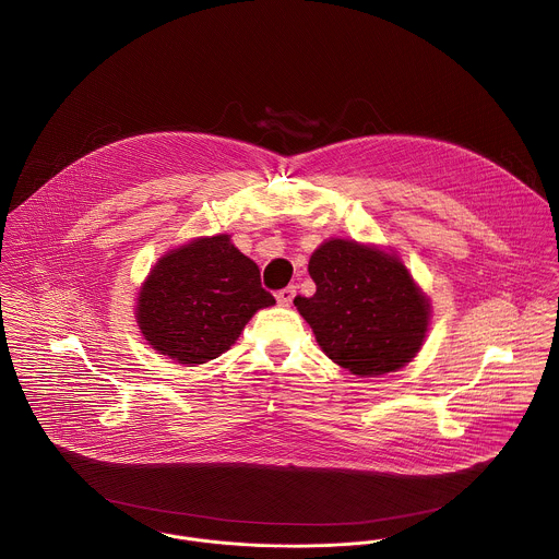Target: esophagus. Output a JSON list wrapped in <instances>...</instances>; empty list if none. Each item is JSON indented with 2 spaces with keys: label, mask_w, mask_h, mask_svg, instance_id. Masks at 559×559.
<instances>
[{
  "label": "esophagus",
  "mask_w": 559,
  "mask_h": 559,
  "mask_svg": "<svg viewBox=\"0 0 559 559\" xmlns=\"http://www.w3.org/2000/svg\"><path fill=\"white\" fill-rule=\"evenodd\" d=\"M295 295H297V288H295V286H286V288H282V290L277 293V304L284 306V308H288V306L293 304Z\"/></svg>",
  "instance_id": "obj_1"
}]
</instances>
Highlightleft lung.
I'll return each instance as SVG.
<instances>
[{"mask_svg": "<svg viewBox=\"0 0 559 559\" xmlns=\"http://www.w3.org/2000/svg\"><path fill=\"white\" fill-rule=\"evenodd\" d=\"M308 271L317 293L295 297V306L337 366L379 377L415 357L430 306L396 255L355 240H326Z\"/></svg>", "mask_w": 559, "mask_h": 559, "instance_id": "obj_1", "label": "left lung"}]
</instances>
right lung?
<instances>
[{
    "label": "right lung",
    "mask_w": 559,
    "mask_h": 559,
    "mask_svg": "<svg viewBox=\"0 0 559 559\" xmlns=\"http://www.w3.org/2000/svg\"><path fill=\"white\" fill-rule=\"evenodd\" d=\"M273 304L258 264L219 235L160 258L142 286L138 322L155 350L193 366L226 353L249 319Z\"/></svg>",
    "instance_id": "obj_1"
}]
</instances>
